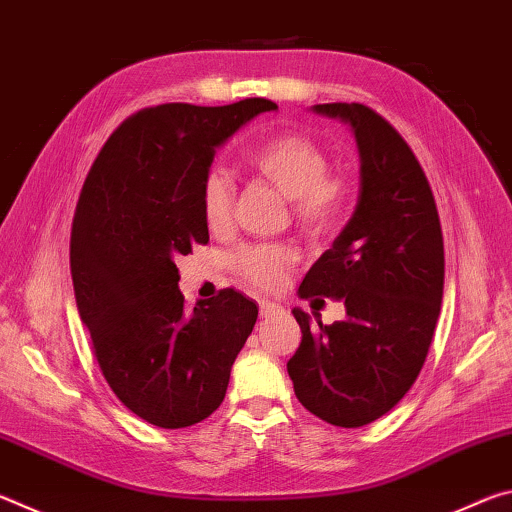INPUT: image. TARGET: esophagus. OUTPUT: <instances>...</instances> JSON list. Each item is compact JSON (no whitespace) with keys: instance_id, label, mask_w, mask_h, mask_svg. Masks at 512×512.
I'll use <instances>...</instances> for the list:
<instances>
[{"instance_id":"obj_1","label":"esophagus","mask_w":512,"mask_h":512,"mask_svg":"<svg viewBox=\"0 0 512 512\" xmlns=\"http://www.w3.org/2000/svg\"><path fill=\"white\" fill-rule=\"evenodd\" d=\"M282 307H277L275 302H268V300H262L259 302V318H268V316H275L280 314Z\"/></svg>"}]
</instances>
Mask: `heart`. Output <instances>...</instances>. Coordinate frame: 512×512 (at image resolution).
I'll use <instances>...</instances> for the list:
<instances>
[{"label":"heart","mask_w":512,"mask_h":512,"mask_svg":"<svg viewBox=\"0 0 512 512\" xmlns=\"http://www.w3.org/2000/svg\"><path fill=\"white\" fill-rule=\"evenodd\" d=\"M250 164L268 185L291 201V219L307 237H325L341 219L345 205V180L329 171L323 146L298 133L266 140L250 155ZM237 187L221 169H210L201 183V212L212 232L230 228L235 214ZM232 271L257 291H275L287 282L298 264V250L287 244L241 246L230 257Z\"/></svg>","instance_id":"b5f03b06"}]
</instances>
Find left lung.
<instances>
[{"label":"left lung","instance_id":"8db88e82","mask_svg":"<svg viewBox=\"0 0 512 512\" xmlns=\"http://www.w3.org/2000/svg\"><path fill=\"white\" fill-rule=\"evenodd\" d=\"M314 110L350 124L361 189L298 293L343 300L348 318L314 325L293 309L302 341L287 370L307 411L354 429L391 411L420 375L443 302V230L418 158L384 117L363 103Z\"/></svg>","mask_w":512,"mask_h":512}]
</instances>
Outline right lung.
<instances>
[{
	"instance_id": "1",
	"label": "right lung",
	"mask_w": 512,
	"mask_h": 512,
	"mask_svg": "<svg viewBox=\"0 0 512 512\" xmlns=\"http://www.w3.org/2000/svg\"><path fill=\"white\" fill-rule=\"evenodd\" d=\"M271 110L268 99L144 108L83 183L69 241L76 307L112 393L155 427L210 418L255 327L257 305L235 289L187 311L176 259L210 241L201 183L216 149Z\"/></svg>"
}]
</instances>
